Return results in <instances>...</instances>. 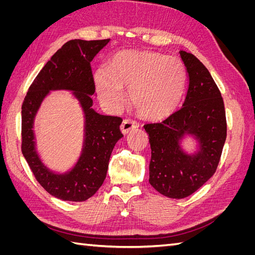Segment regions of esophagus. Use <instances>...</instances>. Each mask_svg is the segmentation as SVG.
<instances>
[{
	"label": "esophagus",
	"mask_w": 255,
	"mask_h": 255,
	"mask_svg": "<svg viewBox=\"0 0 255 255\" xmlns=\"http://www.w3.org/2000/svg\"><path fill=\"white\" fill-rule=\"evenodd\" d=\"M136 128H138V123L136 121H134V120H130V119L123 120L122 125L120 127L121 132L123 134H128L129 130H132V129H134Z\"/></svg>",
	"instance_id": "34e87169"
}]
</instances>
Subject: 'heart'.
I'll return each instance as SVG.
<instances>
[{"label":"heart","mask_w":255,"mask_h":255,"mask_svg":"<svg viewBox=\"0 0 255 255\" xmlns=\"http://www.w3.org/2000/svg\"><path fill=\"white\" fill-rule=\"evenodd\" d=\"M186 78V68L179 57L151 51H125L113 58L109 68L98 69L95 84L99 96L114 109L125 102L123 87H128L136 110L149 119H160L179 105Z\"/></svg>","instance_id":"b5f03b06"}]
</instances>
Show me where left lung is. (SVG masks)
Listing matches in <instances>:
<instances>
[{
    "instance_id": "obj_1",
    "label": "left lung",
    "mask_w": 255,
    "mask_h": 255,
    "mask_svg": "<svg viewBox=\"0 0 255 255\" xmlns=\"http://www.w3.org/2000/svg\"><path fill=\"white\" fill-rule=\"evenodd\" d=\"M188 73L183 106L159 123L144 125L149 134V182L159 194L183 199L207 182L218 167L227 138L225 103L206 67L191 53L180 51ZM185 133L196 136L200 150L192 156L178 143Z\"/></svg>"
}]
</instances>
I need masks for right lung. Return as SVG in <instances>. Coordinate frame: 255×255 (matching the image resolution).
Listing matches in <instances>:
<instances>
[{"label": "right lung", "instance_id": "1", "mask_svg": "<svg viewBox=\"0 0 255 255\" xmlns=\"http://www.w3.org/2000/svg\"><path fill=\"white\" fill-rule=\"evenodd\" d=\"M111 39L66 42L48 61L30 85L22 104L21 150L36 180L50 195L64 201L82 202L94 196L103 184L114 146L123 136L122 119L98 114L90 96L96 86L91 60ZM72 90L85 114V139L80 159L71 172H50L34 149L32 126L36 111L50 90Z\"/></svg>", "mask_w": 255, "mask_h": 255}]
</instances>
